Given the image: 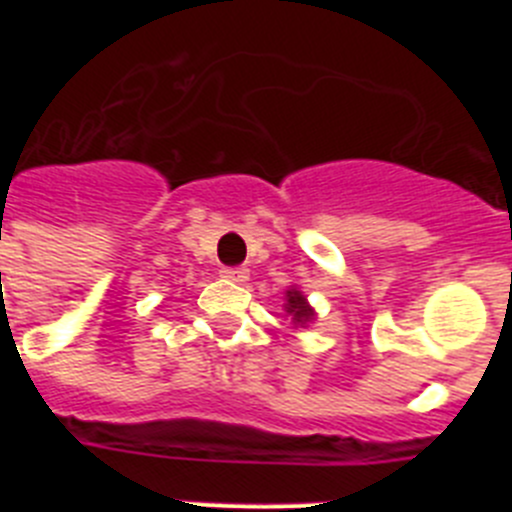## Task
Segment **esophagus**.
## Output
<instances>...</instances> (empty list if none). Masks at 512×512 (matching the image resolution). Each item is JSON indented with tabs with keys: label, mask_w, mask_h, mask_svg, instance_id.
Here are the masks:
<instances>
[{
	"label": "esophagus",
	"mask_w": 512,
	"mask_h": 512,
	"mask_svg": "<svg viewBox=\"0 0 512 512\" xmlns=\"http://www.w3.org/2000/svg\"><path fill=\"white\" fill-rule=\"evenodd\" d=\"M228 282H235V284H243L248 282V269H243V266H225L223 271H220Z\"/></svg>",
	"instance_id": "34e87169"
}]
</instances>
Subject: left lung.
<instances>
[{
    "label": "left lung",
    "instance_id": "8db88e82",
    "mask_svg": "<svg viewBox=\"0 0 512 512\" xmlns=\"http://www.w3.org/2000/svg\"><path fill=\"white\" fill-rule=\"evenodd\" d=\"M287 312H292V318L297 320V323H305V320L312 318V310L307 307L305 297L300 295V292H287Z\"/></svg>",
    "mask_w": 512,
    "mask_h": 512
}]
</instances>
